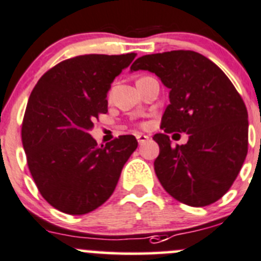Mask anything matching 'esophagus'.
I'll list each match as a JSON object with an SVG mask.
<instances>
[{"label":"esophagus","instance_id":"34e87169","mask_svg":"<svg viewBox=\"0 0 261 261\" xmlns=\"http://www.w3.org/2000/svg\"><path fill=\"white\" fill-rule=\"evenodd\" d=\"M136 139H138V143L140 144V145H143V144H145L146 141L149 140V136L143 135V134H138V135H136Z\"/></svg>","mask_w":261,"mask_h":261}]
</instances>
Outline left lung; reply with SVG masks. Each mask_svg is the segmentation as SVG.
Wrapping results in <instances>:
<instances>
[{"label":"left lung","mask_w":261,"mask_h":261,"mask_svg":"<svg viewBox=\"0 0 261 261\" xmlns=\"http://www.w3.org/2000/svg\"><path fill=\"white\" fill-rule=\"evenodd\" d=\"M130 70L154 72L169 89L163 133L153 136L159 145L154 171L162 186L186 205L216 203L247 154L249 121L241 95L216 63L194 50L143 56ZM171 132L189 133V141L172 147Z\"/></svg>","instance_id":"obj_1"}]
</instances>
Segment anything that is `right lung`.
<instances>
[{"instance_id": "obj_1", "label": "right lung", "mask_w": 261, "mask_h": 261, "mask_svg": "<svg viewBox=\"0 0 261 261\" xmlns=\"http://www.w3.org/2000/svg\"><path fill=\"white\" fill-rule=\"evenodd\" d=\"M135 56L69 58L48 70L30 94L21 126L28 167L40 195L60 212L80 216L107 201L138 148L134 135L99 146L89 134L108 112L111 84Z\"/></svg>"}]
</instances>
